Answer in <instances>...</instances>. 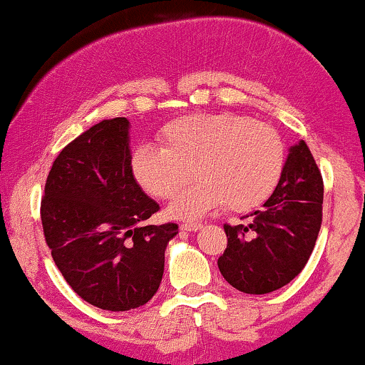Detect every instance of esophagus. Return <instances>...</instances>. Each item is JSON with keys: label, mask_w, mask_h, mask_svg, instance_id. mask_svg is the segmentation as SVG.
Returning <instances> with one entry per match:
<instances>
[{"label": "esophagus", "mask_w": 365, "mask_h": 365, "mask_svg": "<svg viewBox=\"0 0 365 365\" xmlns=\"http://www.w3.org/2000/svg\"><path fill=\"white\" fill-rule=\"evenodd\" d=\"M181 228H182L184 232H197V230H201V228H203V225L197 223V222H195V223H182Z\"/></svg>", "instance_id": "obj_1"}]
</instances>
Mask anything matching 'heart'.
I'll use <instances>...</instances> for the list:
<instances>
[{"label": "heart", "mask_w": 365, "mask_h": 365, "mask_svg": "<svg viewBox=\"0 0 365 365\" xmlns=\"http://www.w3.org/2000/svg\"><path fill=\"white\" fill-rule=\"evenodd\" d=\"M160 147L142 145L132 155L135 181L148 195L169 200L190 169L197 181L169 206L175 218L203 217L220 205L244 213L272 195L284 170L286 150L265 123L235 113H201L160 130Z\"/></svg>", "instance_id": "heart-1"}]
</instances>
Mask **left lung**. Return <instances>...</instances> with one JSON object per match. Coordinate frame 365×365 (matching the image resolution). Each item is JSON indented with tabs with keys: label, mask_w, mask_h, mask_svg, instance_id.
Masks as SVG:
<instances>
[{
	"label": "left lung",
	"mask_w": 365,
	"mask_h": 365,
	"mask_svg": "<svg viewBox=\"0 0 365 365\" xmlns=\"http://www.w3.org/2000/svg\"><path fill=\"white\" fill-rule=\"evenodd\" d=\"M323 179L304 140L289 148L277 187L247 223L225 225L228 244L218 269L247 294L286 286L307 265L322 227Z\"/></svg>",
	"instance_id": "left-lung-1"
}]
</instances>
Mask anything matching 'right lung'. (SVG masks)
Wrapping results in <instances>:
<instances>
[{"instance_id":"add662e5","label":"right lung","mask_w":365,"mask_h":365,"mask_svg":"<svg viewBox=\"0 0 365 365\" xmlns=\"http://www.w3.org/2000/svg\"><path fill=\"white\" fill-rule=\"evenodd\" d=\"M130 121L103 120L66 145L45 182L40 217L57 269L76 294L108 312L152 299L178 225H147L159 205L132 173Z\"/></svg>"}]
</instances>
